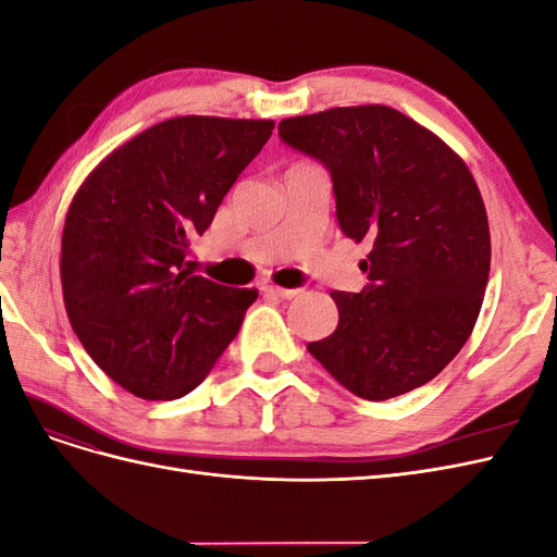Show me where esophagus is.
<instances>
[{
  "mask_svg": "<svg viewBox=\"0 0 557 557\" xmlns=\"http://www.w3.org/2000/svg\"><path fill=\"white\" fill-rule=\"evenodd\" d=\"M262 293L264 295H272V297H281V299H293L299 290H295V288H281V285H274V283H262Z\"/></svg>",
  "mask_w": 557,
  "mask_h": 557,
  "instance_id": "obj_1",
  "label": "esophagus"
}]
</instances>
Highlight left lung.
Listing matches in <instances>:
<instances>
[{
	"instance_id": "obj_1",
	"label": "left lung",
	"mask_w": 557,
	"mask_h": 557,
	"mask_svg": "<svg viewBox=\"0 0 557 557\" xmlns=\"http://www.w3.org/2000/svg\"><path fill=\"white\" fill-rule=\"evenodd\" d=\"M278 137L325 166L342 232L372 244L369 283L332 293L339 325L309 352L369 401L425 385L469 339L491 274L474 176L436 134L381 104L285 117Z\"/></svg>"
}]
</instances>
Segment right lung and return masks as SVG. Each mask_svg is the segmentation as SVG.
<instances>
[{
	"label": "right lung",
	"instance_id": "1",
	"mask_svg": "<svg viewBox=\"0 0 557 557\" xmlns=\"http://www.w3.org/2000/svg\"><path fill=\"white\" fill-rule=\"evenodd\" d=\"M272 129L274 121L172 117L115 148L74 195L62 230L64 309L95 364L127 393L195 391L258 299L195 276L185 256Z\"/></svg>",
	"mask_w": 557,
	"mask_h": 557
}]
</instances>
